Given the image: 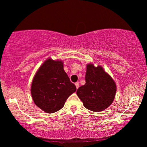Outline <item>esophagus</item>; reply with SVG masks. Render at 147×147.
I'll return each instance as SVG.
<instances>
[{
    "instance_id": "1",
    "label": "esophagus",
    "mask_w": 147,
    "mask_h": 147,
    "mask_svg": "<svg viewBox=\"0 0 147 147\" xmlns=\"http://www.w3.org/2000/svg\"><path fill=\"white\" fill-rule=\"evenodd\" d=\"M75 85H76V87H77V89H78L79 87V82H77V83H75Z\"/></svg>"
}]
</instances>
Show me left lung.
<instances>
[{"mask_svg": "<svg viewBox=\"0 0 147 147\" xmlns=\"http://www.w3.org/2000/svg\"><path fill=\"white\" fill-rule=\"evenodd\" d=\"M85 81V85L77 89V94L86 108L93 111H101L112 103L116 86L102 67L88 64Z\"/></svg>", "mask_w": 147, "mask_h": 147, "instance_id": "left-lung-1", "label": "left lung"}]
</instances>
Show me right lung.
I'll return each mask as SVG.
<instances>
[{
    "label": "right lung",
    "mask_w": 147,
    "mask_h": 147,
    "mask_svg": "<svg viewBox=\"0 0 147 147\" xmlns=\"http://www.w3.org/2000/svg\"><path fill=\"white\" fill-rule=\"evenodd\" d=\"M76 90L75 84L64 72L62 62L48 59L35 75L31 93L37 106L51 113L62 109L68 97Z\"/></svg>",
    "instance_id": "add662e5"
}]
</instances>
